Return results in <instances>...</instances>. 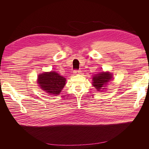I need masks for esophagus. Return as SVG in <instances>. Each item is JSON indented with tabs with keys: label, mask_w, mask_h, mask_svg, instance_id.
Returning a JSON list of instances; mask_svg holds the SVG:
<instances>
[{
	"label": "esophagus",
	"mask_w": 149,
	"mask_h": 149,
	"mask_svg": "<svg viewBox=\"0 0 149 149\" xmlns=\"http://www.w3.org/2000/svg\"><path fill=\"white\" fill-rule=\"evenodd\" d=\"M73 73L74 74H81V70H74L73 71Z\"/></svg>",
	"instance_id": "esophagus-1"
}]
</instances>
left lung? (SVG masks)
Segmentation results:
<instances>
[{
    "label": "left lung",
    "mask_w": 149,
    "mask_h": 149,
    "mask_svg": "<svg viewBox=\"0 0 149 149\" xmlns=\"http://www.w3.org/2000/svg\"><path fill=\"white\" fill-rule=\"evenodd\" d=\"M112 74L109 72H102L94 75L93 78L92 84L98 91H102L106 89L105 86L112 79Z\"/></svg>",
    "instance_id": "left-lung-1"
}]
</instances>
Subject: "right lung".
<instances>
[{"instance_id": "1", "label": "right lung", "mask_w": 149, "mask_h": 149, "mask_svg": "<svg viewBox=\"0 0 149 149\" xmlns=\"http://www.w3.org/2000/svg\"><path fill=\"white\" fill-rule=\"evenodd\" d=\"M66 78L55 71L45 72L38 75L37 83L42 89L49 95L57 96L66 84Z\"/></svg>"}]
</instances>
